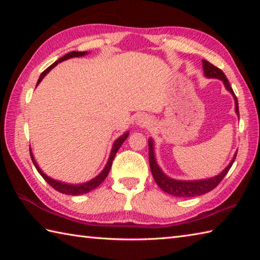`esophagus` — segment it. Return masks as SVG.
<instances>
[{"instance_id":"1","label":"esophagus","mask_w":260,"mask_h":260,"mask_svg":"<svg viewBox=\"0 0 260 260\" xmlns=\"http://www.w3.org/2000/svg\"><path fill=\"white\" fill-rule=\"evenodd\" d=\"M136 124L141 127H146L151 124L150 117H147L146 115H140L139 117L136 118Z\"/></svg>"}]
</instances>
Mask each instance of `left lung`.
Segmentation results:
<instances>
[{
    "instance_id": "1",
    "label": "left lung",
    "mask_w": 260,
    "mask_h": 260,
    "mask_svg": "<svg viewBox=\"0 0 260 260\" xmlns=\"http://www.w3.org/2000/svg\"><path fill=\"white\" fill-rule=\"evenodd\" d=\"M202 66H203L204 76H206L207 78L220 79L223 82L225 89L233 95L235 99L236 114L238 115L239 117L238 101H237V97L235 95L233 88H231L227 77H225V75L222 73V70L217 68L212 63H210L209 61H207V60H202ZM236 156H237V152L235 153V155L233 159H231V162L229 163L228 167L225 168L221 173L213 176V178L203 179V180H193V181L175 180L168 176L161 170V168L158 167L155 158V154H154V142L152 139L148 140V159H150V168H151L154 180H155L156 184L161 187L164 192H167L169 194L178 197V198H193V197L202 196L204 193H208L211 190H213L214 187L222 181L225 174L228 173L231 165H233V163L235 162Z\"/></svg>"
}]
</instances>
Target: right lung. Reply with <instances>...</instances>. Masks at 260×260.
Returning a JSON list of instances; mask_svg holds the SVG:
<instances>
[{
    "mask_svg": "<svg viewBox=\"0 0 260 260\" xmlns=\"http://www.w3.org/2000/svg\"><path fill=\"white\" fill-rule=\"evenodd\" d=\"M86 54H88L87 51H82V52L81 51L80 52L79 51H73V52H69L67 54H64L63 57H61L59 60H57V61L53 62L50 66V67H48L45 71H43V73L40 75V77H39V80L37 82V86L40 84L41 80L45 78V76L49 73V71H50L52 68L56 67L58 63L62 62V61H64V60L70 59V58L82 57V56H86ZM128 135H129V132H126V133H124L123 135L119 136L118 139L114 142L113 147H112V151H110V154H109V158H108V161H107L106 165H105V168H104V170L102 171V172L99 173L96 176V178L91 179L90 181L84 182V183H79V184L66 183V182H61V181H58V180H54V179L50 178V176H48L47 174L43 173L42 170L39 168V165H38V163L36 162V159H35V156H33V154H32L31 148H30V156L32 158V162H33V164H35L36 169L38 170V172L40 173V175L42 176V178L45 179L48 182V183L53 187L54 190H57L59 192L63 193V194H68V196H80V194H85V193L90 192L93 189H96V187L101 185L102 182L107 178V175H108L109 171H110V168H112L113 159H114V157L116 155V153H117V151L119 150V147L126 141V139H127V137H128Z\"/></svg>",
    "mask_w": 260,
    "mask_h": 260,
    "instance_id": "right-lung-1",
    "label": "right lung"
}]
</instances>
